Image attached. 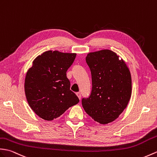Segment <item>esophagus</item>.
I'll list each match as a JSON object with an SVG mask.
<instances>
[{
  "label": "esophagus",
  "instance_id": "obj_1",
  "mask_svg": "<svg viewBox=\"0 0 157 157\" xmlns=\"http://www.w3.org/2000/svg\"><path fill=\"white\" fill-rule=\"evenodd\" d=\"M76 95H77V96L78 97L79 100H81V94H80L79 92H77L76 93Z\"/></svg>",
  "mask_w": 157,
  "mask_h": 157
}]
</instances>
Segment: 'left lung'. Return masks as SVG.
I'll list each match as a JSON object with an SVG mask.
<instances>
[{"mask_svg": "<svg viewBox=\"0 0 157 157\" xmlns=\"http://www.w3.org/2000/svg\"><path fill=\"white\" fill-rule=\"evenodd\" d=\"M92 74L90 96L83 98L82 106L87 114L101 124L119 117L132 94V79L125 61L109 49L91 52L86 58Z\"/></svg>", "mask_w": 157, "mask_h": 157, "instance_id": "8db88e82", "label": "left lung"}]
</instances>
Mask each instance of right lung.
<instances>
[{
    "mask_svg": "<svg viewBox=\"0 0 157 157\" xmlns=\"http://www.w3.org/2000/svg\"><path fill=\"white\" fill-rule=\"evenodd\" d=\"M75 57L76 53L47 51L33 61L25 76V93L29 106L40 118L52 120L79 102L66 76Z\"/></svg>",
    "mask_w": 157,
    "mask_h": 157,
    "instance_id": "obj_1",
    "label": "right lung"
}]
</instances>
